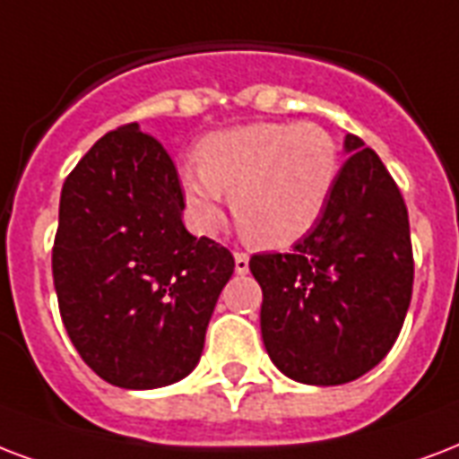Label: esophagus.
Segmentation results:
<instances>
[{"label":"esophagus","mask_w":459,"mask_h":459,"mask_svg":"<svg viewBox=\"0 0 459 459\" xmlns=\"http://www.w3.org/2000/svg\"><path fill=\"white\" fill-rule=\"evenodd\" d=\"M233 260H236L238 274H247V269H250V257H247L245 253H236L233 255Z\"/></svg>","instance_id":"obj_1"}]
</instances>
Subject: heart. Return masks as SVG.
I'll use <instances>...</instances> for the list:
<instances>
[{"instance_id":"heart-1","label":"heart","mask_w":459,"mask_h":459,"mask_svg":"<svg viewBox=\"0 0 459 459\" xmlns=\"http://www.w3.org/2000/svg\"><path fill=\"white\" fill-rule=\"evenodd\" d=\"M339 146L315 122H250L209 134L197 163L178 168L192 229L214 233L223 192L253 243L286 247L323 219L339 180Z\"/></svg>"}]
</instances>
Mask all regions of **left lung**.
Returning <instances> with one entry per match:
<instances>
[{
	"label": "left lung",
	"instance_id": "obj_1",
	"mask_svg": "<svg viewBox=\"0 0 459 459\" xmlns=\"http://www.w3.org/2000/svg\"><path fill=\"white\" fill-rule=\"evenodd\" d=\"M349 156L323 219L293 253L253 255L269 359L303 385L351 383L383 361L411 300L409 216L373 149L344 136Z\"/></svg>",
	"mask_w": 459,
	"mask_h": 459
}]
</instances>
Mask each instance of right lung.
<instances>
[{
  "label": "right lung",
  "instance_id": "add662e5",
  "mask_svg": "<svg viewBox=\"0 0 459 459\" xmlns=\"http://www.w3.org/2000/svg\"><path fill=\"white\" fill-rule=\"evenodd\" d=\"M166 149L132 122L108 132L59 197L52 276L66 334L96 376L166 387L199 363L233 255L183 223Z\"/></svg>",
  "mask_w": 459,
  "mask_h": 459
}]
</instances>
